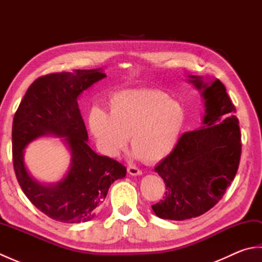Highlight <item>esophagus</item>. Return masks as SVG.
Returning <instances> with one entry per match:
<instances>
[{"label":"esophagus","mask_w":262,"mask_h":262,"mask_svg":"<svg viewBox=\"0 0 262 262\" xmlns=\"http://www.w3.org/2000/svg\"><path fill=\"white\" fill-rule=\"evenodd\" d=\"M127 171H128V173L132 176H142V171L138 168H136V166H132V165L128 166Z\"/></svg>","instance_id":"1"}]
</instances>
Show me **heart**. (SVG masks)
Returning <instances> with one entry per match:
<instances>
[{"label": "heart", "instance_id": "heart-1", "mask_svg": "<svg viewBox=\"0 0 262 262\" xmlns=\"http://www.w3.org/2000/svg\"><path fill=\"white\" fill-rule=\"evenodd\" d=\"M186 119L180 102L162 91L147 89L116 93L109 101V115L93 109L89 125L109 157H117L129 137L133 154L153 163L173 152Z\"/></svg>", "mask_w": 262, "mask_h": 262}]
</instances>
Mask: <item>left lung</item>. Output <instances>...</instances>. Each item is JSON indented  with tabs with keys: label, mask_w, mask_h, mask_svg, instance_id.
Instances as JSON below:
<instances>
[{
	"label": "left lung",
	"mask_w": 262,
	"mask_h": 262,
	"mask_svg": "<svg viewBox=\"0 0 262 262\" xmlns=\"http://www.w3.org/2000/svg\"><path fill=\"white\" fill-rule=\"evenodd\" d=\"M204 100L202 127L183 134L154 171L165 183V196L152 206L160 219L183 221L205 214L219 203L234 179L241 158L238 119L220 80L188 75Z\"/></svg>",
	"instance_id": "1"
}]
</instances>
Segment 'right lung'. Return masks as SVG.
<instances>
[{"label": "right lung", "mask_w": 262, "mask_h": 262, "mask_svg": "<svg viewBox=\"0 0 262 262\" xmlns=\"http://www.w3.org/2000/svg\"><path fill=\"white\" fill-rule=\"evenodd\" d=\"M105 76L97 69L39 77L27 90L14 115L12 152L16 179L28 199L55 221H91L101 209L111 183L126 177L124 165L89 146L77 103L83 92ZM42 136L62 138L71 155L68 172L53 184L38 182L24 163V148Z\"/></svg>", "instance_id": "1"}]
</instances>
